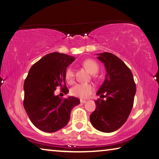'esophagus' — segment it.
<instances>
[{"instance_id":"1","label":"esophagus","mask_w":159,"mask_h":159,"mask_svg":"<svg viewBox=\"0 0 159 159\" xmlns=\"http://www.w3.org/2000/svg\"><path fill=\"white\" fill-rule=\"evenodd\" d=\"M86 100H84V99H80V102H81L82 104H84V103H86Z\"/></svg>"}]
</instances>
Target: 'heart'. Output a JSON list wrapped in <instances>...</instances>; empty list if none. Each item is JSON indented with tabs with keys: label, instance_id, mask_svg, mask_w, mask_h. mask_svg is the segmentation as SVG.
Returning a JSON list of instances; mask_svg holds the SVG:
<instances>
[{
	"label": "heart",
	"instance_id": "heart-1",
	"mask_svg": "<svg viewBox=\"0 0 159 159\" xmlns=\"http://www.w3.org/2000/svg\"><path fill=\"white\" fill-rule=\"evenodd\" d=\"M83 66L86 68L92 75L97 74L99 71V65L94 60L88 59L83 62ZM66 80L70 84H72L75 81L74 70L72 67H67L65 72ZM94 91V87L90 84H77L71 89V94L73 96L84 99L87 98Z\"/></svg>",
	"mask_w": 159,
	"mask_h": 159
}]
</instances>
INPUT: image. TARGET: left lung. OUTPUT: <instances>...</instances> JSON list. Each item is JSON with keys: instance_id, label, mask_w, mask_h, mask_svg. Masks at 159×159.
<instances>
[{"instance_id": "obj_1", "label": "left lung", "mask_w": 159, "mask_h": 159, "mask_svg": "<svg viewBox=\"0 0 159 159\" xmlns=\"http://www.w3.org/2000/svg\"><path fill=\"white\" fill-rule=\"evenodd\" d=\"M97 55L104 65L107 73L97 95L106 99L94 101L96 109L89 119L97 130L110 133L127 120L133 107L136 84L130 69L118 57L107 52Z\"/></svg>"}]
</instances>
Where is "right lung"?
<instances>
[{
	"instance_id": "obj_1",
	"label": "right lung",
	"mask_w": 159,
	"mask_h": 159,
	"mask_svg": "<svg viewBox=\"0 0 159 159\" xmlns=\"http://www.w3.org/2000/svg\"><path fill=\"white\" fill-rule=\"evenodd\" d=\"M75 58L63 53L44 56L29 70L24 82L23 106L32 123L45 132L52 133L67 125L73 107L80 103L77 97L63 99L55 95L58 86L67 94L65 72Z\"/></svg>"
}]
</instances>
